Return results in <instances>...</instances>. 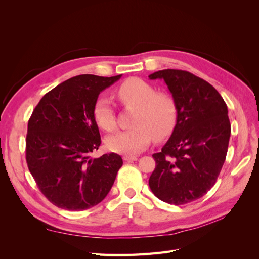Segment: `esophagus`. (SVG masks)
<instances>
[{"mask_svg":"<svg viewBox=\"0 0 259 259\" xmlns=\"http://www.w3.org/2000/svg\"><path fill=\"white\" fill-rule=\"evenodd\" d=\"M138 158L135 155H124L123 160L124 161H136Z\"/></svg>","mask_w":259,"mask_h":259,"instance_id":"1","label":"esophagus"}]
</instances>
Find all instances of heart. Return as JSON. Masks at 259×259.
I'll return each mask as SVG.
<instances>
[{
    "label": "heart",
    "instance_id": "1",
    "mask_svg": "<svg viewBox=\"0 0 259 259\" xmlns=\"http://www.w3.org/2000/svg\"><path fill=\"white\" fill-rule=\"evenodd\" d=\"M116 96L124 107L136 108L133 127L117 132L106 139L109 150L121 154L142 152L155 140L166 138L174 131L177 122V107L174 98L165 93H156L149 83L132 77L116 90ZM93 115L98 126L105 132L116 128L114 109L108 98L99 96L93 108Z\"/></svg>",
    "mask_w": 259,
    "mask_h": 259
}]
</instances>
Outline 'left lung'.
Here are the masks:
<instances>
[{"instance_id": "left-lung-1", "label": "left lung", "mask_w": 259, "mask_h": 259, "mask_svg": "<svg viewBox=\"0 0 259 259\" xmlns=\"http://www.w3.org/2000/svg\"><path fill=\"white\" fill-rule=\"evenodd\" d=\"M163 79L177 107V122L162 150L152 156L149 186L156 198L183 205L202 198L216 183L228 151V109L214 86L184 70L149 75Z\"/></svg>"}]
</instances>
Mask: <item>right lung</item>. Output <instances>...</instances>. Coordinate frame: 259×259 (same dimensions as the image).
I'll return each instance as SVG.
<instances>
[{
	"instance_id": "add662e5",
	"label": "right lung",
	"mask_w": 259,
	"mask_h": 259,
	"mask_svg": "<svg viewBox=\"0 0 259 259\" xmlns=\"http://www.w3.org/2000/svg\"><path fill=\"white\" fill-rule=\"evenodd\" d=\"M122 74H82L54 88L28 122L26 160L38 189L54 205L84 210L110 191L123 161L116 153L92 159L101 139L93 108L101 91Z\"/></svg>"
}]
</instances>
